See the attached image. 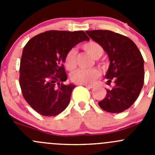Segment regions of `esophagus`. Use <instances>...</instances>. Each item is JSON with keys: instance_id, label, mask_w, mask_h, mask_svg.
Masks as SVG:
<instances>
[{"instance_id": "esophagus-1", "label": "esophagus", "mask_w": 155, "mask_h": 155, "mask_svg": "<svg viewBox=\"0 0 155 155\" xmlns=\"http://www.w3.org/2000/svg\"><path fill=\"white\" fill-rule=\"evenodd\" d=\"M85 85V86L87 87V88H93V87H95L94 85Z\"/></svg>"}]
</instances>
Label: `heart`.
Listing matches in <instances>:
<instances>
[{
	"instance_id": "1",
	"label": "heart",
	"mask_w": 155,
	"mask_h": 155,
	"mask_svg": "<svg viewBox=\"0 0 155 155\" xmlns=\"http://www.w3.org/2000/svg\"><path fill=\"white\" fill-rule=\"evenodd\" d=\"M84 50L91 56L93 58L97 59L101 57L104 52L102 46L99 43L94 41H90L85 43L82 46ZM65 68L68 70H74L76 68V50L75 48L69 50L66 54L64 61ZM101 75V72L97 68L90 70H77L70 75V79L74 83L79 85H86L93 82Z\"/></svg>"
}]
</instances>
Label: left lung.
I'll list each match as a JSON object with an SVG mask.
<instances>
[{
	"label": "left lung",
	"instance_id": "left-lung-1",
	"mask_svg": "<svg viewBox=\"0 0 155 155\" xmlns=\"http://www.w3.org/2000/svg\"><path fill=\"white\" fill-rule=\"evenodd\" d=\"M86 33L107 52L110 64L105 77L108 85L114 83L98 104L111 113L124 112L137 101L144 84L143 56L135 43L125 36L107 30Z\"/></svg>",
	"mask_w": 155,
	"mask_h": 155
}]
</instances>
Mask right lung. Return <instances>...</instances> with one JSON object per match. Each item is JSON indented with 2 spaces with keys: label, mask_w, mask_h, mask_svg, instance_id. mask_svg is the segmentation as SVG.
Here are the masks:
<instances>
[{
  "label": "right lung",
  "mask_w": 155,
  "mask_h": 155,
  "mask_svg": "<svg viewBox=\"0 0 155 155\" xmlns=\"http://www.w3.org/2000/svg\"><path fill=\"white\" fill-rule=\"evenodd\" d=\"M89 40L83 31H49L31 38L23 48L19 85L28 104L43 116H54L70 104L73 84L64 85L68 76L64 61L69 50Z\"/></svg>",
  "instance_id": "1"
}]
</instances>
